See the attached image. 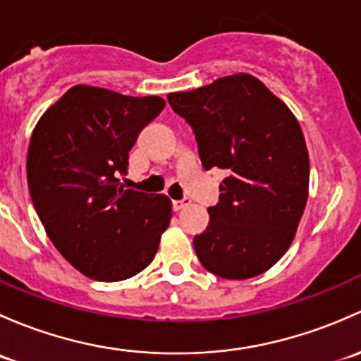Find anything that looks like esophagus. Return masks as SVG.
I'll return each instance as SVG.
<instances>
[{
  "label": "esophagus",
  "mask_w": 361,
  "mask_h": 361,
  "mask_svg": "<svg viewBox=\"0 0 361 361\" xmlns=\"http://www.w3.org/2000/svg\"><path fill=\"white\" fill-rule=\"evenodd\" d=\"M189 198H182V200H173L172 202V207H173V210L176 212H179V210H182V208H185L189 205Z\"/></svg>",
  "instance_id": "esophagus-1"
}]
</instances>
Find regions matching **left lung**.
I'll use <instances>...</instances> for the list:
<instances>
[{
  "mask_svg": "<svg viewBox=\"0 0 361 361\" xmlns=\"http://www.w3.org/2000/svg\"><path fill=\"white\" fill-rule=\"evenodd\" d=\"M188 121L205 170L222 169L210 224L195 236L207 271L247 280L274 266L290 247L310 185V158L295 116L250 74H233L191 92L169 94Z\"/></svg>",
  "mask_w": 361,
  "mask_h": 361,
  "instance_id": "left-lung-1",
  "label": "left lung"
}]
</instances>
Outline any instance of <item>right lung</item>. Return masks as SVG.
Masks as SVG:
<instances>
[{"label":"right lung","mask_w":361,"mask_h":361,"mask_svg":"<svg viewBox=\"0 0 361 361\" xmlns=\"http://www.w3.org/2000/svg\"><path fill=\"white\" fill-rule=\"evenodd\" d=\"M165 107L161 97H128L76 85L36 125L27 185L48 238L99 281H121L149 266L169 228L165 195L125 189L130 149Z\"/></svg>","instance_id":"obj_1"}]
</instances>
